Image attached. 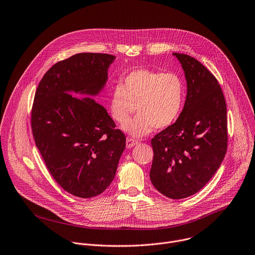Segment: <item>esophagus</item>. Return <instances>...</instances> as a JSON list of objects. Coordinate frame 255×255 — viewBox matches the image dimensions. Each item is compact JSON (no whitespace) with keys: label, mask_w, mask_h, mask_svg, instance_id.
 <instances>
[{"label":"esophagus","mask_w":255,"mask_h":255,"mask_svg":"<svg viewBox=\"0 0 255 255\" xmlns=\"http://www.w3.org/2000/svg\"><path fill=\"white\" fill-rule=\"evenodd\" d=\"M137 144H138V141L135 140V139L128 138V139L126 140V147H127V148H132L133 146H135V145H137Z\"/></svg>","instance_id":"34e87169"}]
</instances>
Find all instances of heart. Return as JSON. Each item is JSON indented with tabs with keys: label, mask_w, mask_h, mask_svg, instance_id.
Masks as SVG:
<instances>
[{
	"label": "heart",
	"mask_w": 255,
	"mask_h": 255,
	"mask_svg": "<svg viewBox=\"0 0 255 255\" xmlns=\"http://www.w3.org/2000/svg\"><path fill=\"white\" fill-rule=\"evenodd\" d=\"M185 98V83L179 75L137 69L123 79L122 85L114 86L110 112L117 123L125 125L136 110L138 115L124 129L141 137L154 128L162 130L174 124L183 111Z\"/></svg>",
	"instance_id": "heart-1"
}]
</instances>
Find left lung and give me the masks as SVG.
Instances as JSON below:
<instances>
[{"instance_id":"1","label":"left lung","mask_w":255,"mask_h":255,"mask_svg":"<svg viewBox=\"0 0 255 255\" xmlns=\"http://www.w3.org/2000/svg\"><path fill=\"white\" fill-rule=\"evenodd\" d=\"M187 82L183 111L174 124L151 140L153 186L171 199H182L202 189L224 159L227 117L217 79L195 58L173 53Z\"/></svg>"}]
</instances>
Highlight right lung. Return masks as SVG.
<instances>
[{"instance_id": "right-lung-1", "label": "right lung", "mask_w": 255, "mask_h": 255, "mask_svg": "<svg viewBox=\"0 0 255 255\" xmlns=\"http://www.w3.org/2000/svg\"><path fill=\"white\" fill-rule=\"evenodd\" d=\"M115 59L73 55L47 71L35 94L31 123L36 146L56 182L77 197L106 190L126 146L107 110L91 98L103 90ZM79 94L87 97L74 96Z\"/></svg>"}]
</instances>
